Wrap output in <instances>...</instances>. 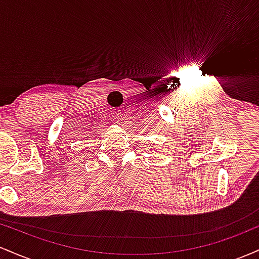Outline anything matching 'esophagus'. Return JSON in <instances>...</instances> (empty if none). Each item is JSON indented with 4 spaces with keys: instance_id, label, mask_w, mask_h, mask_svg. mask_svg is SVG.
<instances>
[{
    "instance_id": "obj_1",
    "label": "esophagus",
    "mask_w": 259,
    "mask_h": 259,
    "mask_svg": "<svg viewBox=\"0 0 259 259\" xmlns=\"http://www.w3.org/2000/svg\"><path fill=\"white\" fill-rule=\"evenodd\" d=\"M112 118H113V119H118V113L117 112L112 113Z\"/></svg>"
}]
</instances>
